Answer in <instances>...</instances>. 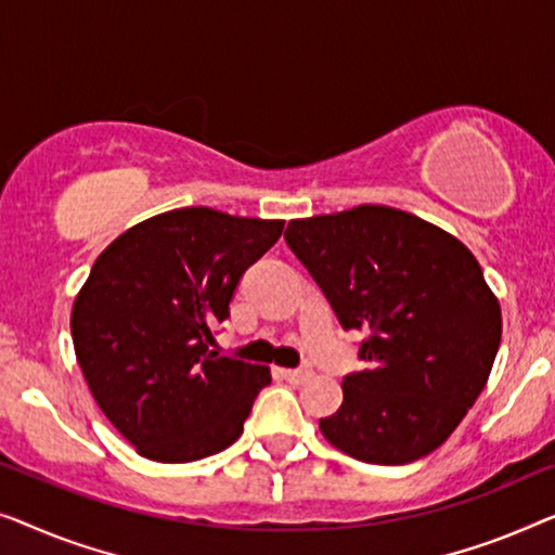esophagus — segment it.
I'll use <instances>...</instances> for the list:
<instances>
[{
  "label": "esophagus",
  "mask_w": 555,
  "mask_h": 555,
  "mask_svg": "<svg viewBox=\"0 0 555 555\" xmlns=\"http://www.w3.org/2000/svg\"><path fill=\"white\" fill-rule=\"evenodd\" d=\"M281 374H284V379L292 382V385H304V382L311 379L309 370H281Z\"/></svg>",
  "instance_id": "34e87169"
}]
</instances>
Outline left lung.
Here are the masks:
<instances>
[{
    "label": "left lung",
    "mask_w": 555,
    "mask_h": 555,
    "mask_svg": "<svg viewBox=\"0 0 555 555\" xmlns=\"http://www.w3.org/2000/svg\"><path fill=\"white\" fill-rule=\"evenodd\" d=\"M286 244L317 281L366 370L319 430L372 465L430 455L455 433L493 370L503 319L470 248L389 206L288 221Z\"/></svg>",
    "instance_id": "obj_1"
}]
</instances>
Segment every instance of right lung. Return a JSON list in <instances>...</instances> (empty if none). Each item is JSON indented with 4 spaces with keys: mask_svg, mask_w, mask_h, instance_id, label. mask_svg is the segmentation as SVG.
Wrapping results in <instances>:
<instances>
[{
    "mask_svg": "<svg viewBox=\"0 0 555 555\" xmlns=\"http://www.w3.org/2000/svg\"><path fill=\"white\" fill-rule=\"evenodd\" d=\"M284 221L176 208L132 225L92 263L69 330L92 397L138 455L193 463L244 433L269 366L210 352L241 276Z\"/></svg>",
    "mask_w": 555,
    "mask_h": 555,
    "instance_id": "add662e5",
    "label": "right lung"
}]
</instances>
